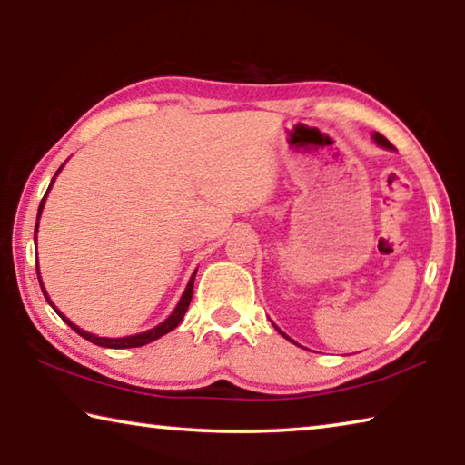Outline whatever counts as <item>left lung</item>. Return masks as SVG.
<instances>
[{
    "instance_id": "1",
    "label": "left lung",
    "mask_w": 465,
    "mask_h": 465,
    "mask_svg": "<svg viewBox=\"0 0 465 465\" xmlns=\"http://www.w3.org/2000/svg\"><path fill=\"white\" fill-rule=\"evenodd\" d=\"M373 139H375V143L377 145H381V147H385V149H393V145L390 143V141L388 139H385L383 135H380V133H373ZM279 330V328H277ZM279 332H281V330H279ZM282 336H285L287 338V341H291V338L285 334V332H281ZM291 342H293V341H291Z\"/></svg>"
}]
</instances>
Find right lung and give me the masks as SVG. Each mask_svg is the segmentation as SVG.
I'll list each match as a JSON object with an SVG mask.
<instances>
[{"label":"right lung","mask_w":465,"mask_h":465,"mask_svg":"<svg viewBox=\"0 0 465 465\" xmlns=\"http://www.w3.org/2000/svg\"><path fill=\"white\" fill-rule=\"evenodd\" d=\"M63 166H65V163H63ZM61 166V168H63ZM61 168L57 170V174L61 172ZM54 174V176H57ZM53 183H54V178L51 180V184H49V188H46V193H45V196H43V201H41V207H38V215H36V230H38V217H41V213H43V207H45V201H46V194H49V191H51V186H53ZM36 240V238H35ZM36 272H38V266H36ZM194 274H196V271L193 272V277H191V281H188V285H186V289H184V293H183V297H180V302H178V305L174 308V312L170 313V316L162 322V324H157L155 328H152V330H147V332H141V334H133V336H124V338H104V336H96V334H90V332H85V330H82V328H77L74 322H69L65 316H63V313L54 308V303L51 302L49 299V295H46V291H45V287H43V282H41V289H43V293H45V297H46V302L51 303V308L59 313V316L63 318V322H65V324H69L72 326L77 334H80L82 338H85V341H90V342H94V344H98V346H104V349H135V346H143V344H149V342H153V341H157V338L160 336H163V334H168V332H172V330H174L180 322H183V318H184V313H186V310H188V305H191V299H193V285H194Z\"/></svg>","instance_id":"add662e5"}]
</instances>
